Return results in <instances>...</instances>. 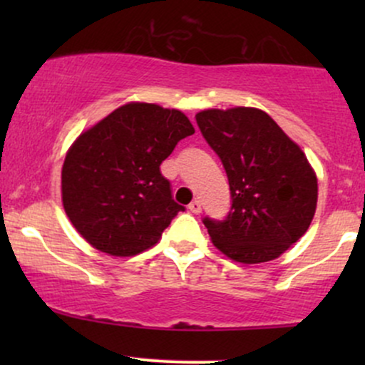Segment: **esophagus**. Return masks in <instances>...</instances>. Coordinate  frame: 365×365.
<instances>
[{
  "mask_svg": "<svg viewBox=\"0 0 365 365\" xmlns=\"http://www.w3.org/2000/svg\"><path fill=\"white\" fill-rule=\"evenodd\" d=\"M188 209H190V211L194 212V215H199L200 209H202V207H200V202H199V200H192V202L188 204Z\"/></svg>",
  "mask_w": 365,
  "mask_h": 365,
  "instance_id": "esophagus-1",
  "label": "esophagus"
}]
</instances>
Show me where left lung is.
Here are the masks:
<instances>
[{"label": "left lung", "instance_id": "left-lung-1", "mask_svg": "<svg viewBox=\"0 0 365 365\" xmlns=\"http://www.w3.org/2000/svg\"><path fill=\"white\" fill-rule=\"evenodd\" d=\"M195 120L223 163L232 194L225 220H202L212 244L237 262L279 257L316 212L317 178L304 150L255 108L206 110Z\"/></svg>", "mask_w": 365, "mask_h": 365}]
</instances>
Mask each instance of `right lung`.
<instances>
[{
    "label": "right lung",
    "mask_w": 365,
    "mask_h": 365,
    "mask_svg": "<svg viewBox=\"0 0 365 365\" xmlns=\"http://www.w3.org/2000/svg\"><path fill=\"white\" fill-rule=\"evenodd\" d=\"M194 132L182 111L128 103L81 133L61 170L63 207L75 230L116 257L158 244L185 209L159 166Z\"/></svg>",
    "instance_id": "1"
}]
</instances>
